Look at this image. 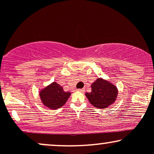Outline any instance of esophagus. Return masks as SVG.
I'll list each match as a JSON object with an SVG mask.
<instances>
[{"label":"esophagus","instance_id":"34e87169","mask_svg":"<svg viewBox=\"0 0 154 154\" xmlns=\"http://www.w3.org/2000/svg\"><path fill=\"white\" fill-rule=\"evenodd\" d=\"M77 91H79V92H81V93H84L85 89H84V88H82V89H77Z\"/></svg>","mask_w":154,"mask_h":154}]
</instances>
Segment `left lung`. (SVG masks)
Listing matches in <instances>:
<instances>
[{
  "label": "left lung",
  "mask_w": 154,
  "mask_h": 154,
  "mask_svg": "<svg viewBox=\"0 0 154 154\" xmlns=\"http://www.w3.org/2000/svg\"><path fill=\"white\" fill-rule=\"evenodd\" d=\"M92 91L85 95L92 105L98 109H106L114 103L118 94L115 85L109 81L98 78L91 85Z\"/></svg>",
  "instance_id": "obj_1"
}]
</instances>
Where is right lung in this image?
<instances>
[{
  "label": "right lung",
  "mask_w": 154,
  "mask_h": 154,
  "mask_svg": "<svg viewBox=\"0 0 154 154\" xmlns=\"http://www.w3.org/2000/svg\"><path fill=\"white\" fill-rule=\"evenodd\" d=\"M70 95L71 93L63 91V88L56 82L40 92V99L43 103L51 109H59L64 105Z\"/></svg>",
  "instance_id": "1"
}]
</instances>
